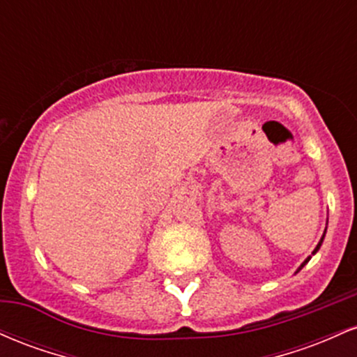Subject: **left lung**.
Returning <instances> with one entry per match:
<instances>
[{"mask_svg":"<svg viewBox=\"0 0 357 357\" xmlns=\"http://www.w3.org/2000/svg\"><path fill=\"white\" fill-rule=\"evenodd\" d=\"M324 235H326V233H324ZM322 240H324V236H322V238H321V241H319V245H317V247H315V250H314V252H312V255H314V253H315V252H317V250H319V248H321V245H322ZM309 260H310V257H309V258H307V260L304 261V264H302V265H301V267H298V270H301L302 267H304V265H305V264H307V261H309ZM298 270H297V272H298Z\"/></svg>","mask_w":357,"mask_h":357,"instance_id":"left-lung-1","label":"left lung"}]
</instances>
